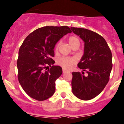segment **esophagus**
I'll return each instance as SVG.
<instances>
[{"instance_id": "1", "label": "esophagus", "mask_w": 124, "mask_h": 124, "mask_svg": "<svg viewBox=\"0 0 124 124\" xmlns=\"http://www.w3.org/2000/svg\"><path fill=\"white\" fill-rule=\"evenodd\" d=\"M62 70H63V73H66V72H67V70L66 69H64V68H63V69H62Z\"/></svg>"}]
</instances>
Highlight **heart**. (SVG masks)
<instances>
[{"mask_svg":"<svg viewBox=\"0 0 124 124\" xmlns=\"http://www.w3.org/2000/svg\"><path fill=\"white\" fill-rule=\"evenodd\" d=\"M69 43L71 45V46H73L74 45L77 44H80V41H79V38L77 37L76 36H70L68 39ZM60 42H58L56 44V46H55V49L58 50V48L60 45ZM75 62V60L74 58H69V57H62L59 59L58 60V63L61 66L65 68L69 69L72 67L73 64Z\"/></svg>","mask_w":124,"mask_h":124,"instance_id":"1","label":"heart"}]
</instances>
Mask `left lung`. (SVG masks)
Returning <instances> with one entry per match:
<instances>
[{"instance_id": "1", "label": "left lung", "mask_w": 124, "mask_h": 124, "mask_svg": "<svg viewBox=\"0 0 124 124\" xmlns=\"http://www.w3.org/2000/svg\"><path fill=\"white\" fill-rule=\"evenodd\" d=\"M70 29L85 42L83 55L78 64L83 72H72V92L78 99L89 100L98 96L108 82L112 54L106 41L99 34L86 28ZM85 71L87 76L83 75Z\"/></svg>"}]
</instances>
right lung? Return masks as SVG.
Masks as SVG:
<instances>
[{
	"instance_id": "obj_1",
	"label": "right lung",
	"mask_w": 124,
	"mask_h": 124,
	"mask_svg": "<svg viewBox=\"0 0 124 124\" xmlns=\"http://www.w3.org/2000/svg\"><path fill=\"white\" fill-rule=\"evenodd\" d=\"M72 31L68 26L39 28L25 38L18 51V79L24 92L32 99L43 101L55 92V80L62 73V68L47 65L55 63L54 48L58 41Z\"/></svg>"
}]
</instances>
